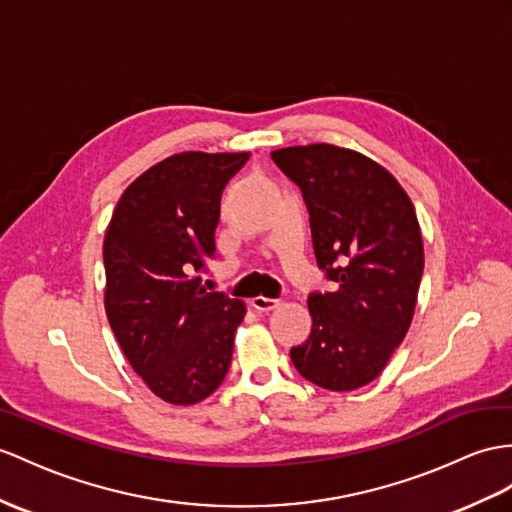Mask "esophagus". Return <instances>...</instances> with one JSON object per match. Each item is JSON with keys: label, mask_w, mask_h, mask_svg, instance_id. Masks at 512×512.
I'll return each mask as SVG.
<instances>
[{"label": "esophagus", "mask_w": 512, "mask_h": 512, "mask_svg": "<svg viewBox=\"0 0 512 512\" xmlns=\"http://www.w3.org/2000/svg\"><path fill=\"white\" fill-rule=\"evenodd\" d=\"M249 304H252V308L258 310V313H271V310H276L280 306V299H271V297L258 295Z\"/></svg>", "instance_id": "34e87169"}]
</instances>
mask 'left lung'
<instances>
[{
  "label": "left lung",
  "mask_w": 512,
  "mask_h": 512,
  "mask_svg": "<svg viewBox=\"0 0 512 512\" xmlns=\"http://www.w3.org/2000/svg\"><path fill=\"white\" fill-rule=\"evenodd\" d=\"M271 158L302 191L317 265L336 282V291L308 295L313 328L291 360L321 389H360L413 321L423 276L415 206L389 171L352 149L317 143Z\"/></svg>",
  "instance_id": "obj_1"
}]
</instances>
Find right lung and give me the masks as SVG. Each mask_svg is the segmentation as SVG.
<instances>
[{
    "instance_id": "1",
    "label": "right lung",
    "mask_w": 512,
    "mask_h": 512,
    "mask_svg": "<svg viewBox=\"0 0 512 512\" xmlns=\"http://www.w3.org/2000/svg\"><path fill=\"white\" fill-rule=\"evenodd\" d=\"M249 158L182 152L136 178L104 239L106 315L132 369L160 400L189 406L226 378L245 304L208 293L221 193Z\"/></svg>"
}]
</instances>
